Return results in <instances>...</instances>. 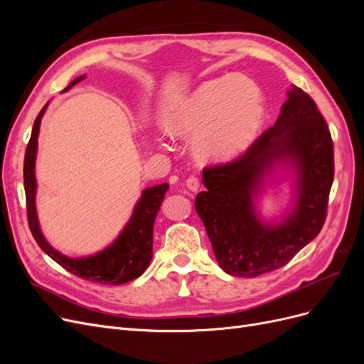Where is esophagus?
Here are the masks:
<instances>
[{"label": "esophagus", "instance_id": "obj_1", "mask_svg": "<svg viewBox=\"0 0 364 364\" xmlns=\"http://www.w3.org/2000/svg\"><path fill=\"white\" fill-rule=\"evenodd\" d=\"M185 185L190 191H197V190H199V186H200V179L197 178V176H190V178L186 179Z\"/></svg>", "mask_w": 364, "mask_h": 364}]
</instances>
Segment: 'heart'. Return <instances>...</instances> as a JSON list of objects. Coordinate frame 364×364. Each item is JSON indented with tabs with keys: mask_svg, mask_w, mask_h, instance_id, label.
<instances>
[{
	"mask_svg": "<svg viewBox=\"0 0 364 364\" xmlns=\"http://www.w3.org/2000/svg\"><path fill=\"white\" fill-rule=\"evenodd\" d=\"M264 118L261 90L246 77H223L203 83L173 107L165 127L174 136L193 138L203 162L229 161L246 151Z\"/></svg>",
	"mask_w": 364,
	"mask_h": 364,
	"instance_id": "1",
	"label": "heart"
}]
</instances>
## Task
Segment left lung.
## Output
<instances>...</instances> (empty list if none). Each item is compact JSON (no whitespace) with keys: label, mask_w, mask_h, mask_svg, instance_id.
Returning <instances> with one entry per match:
<instances>
[{"label":"left lung","mask_w":364,"mask_h":364,"mask_svg":"<svg viewBox=\"0 0 364 364\" xmlns=\"http://www.w3.org/2000/svg\"><path fill=\"white\" fill-rule=\"evenodd\" d=\"M298 165L300 199L279 227H264L251 196L274 160ZM334 181L331 132L313 98L293 87L277 123L232 161L203 168L206 190L196 197L218 266L238 278H257L285 266L321 232Z\"/></svg>","instance_id":"1"}]
</instances>
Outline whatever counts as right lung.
<instances>
[{
    "instance_id": "right-lung-1",
    "label": "right lung",
    "mask_w": 364,
    "mask_h": 364,
    "mask_svg": "<svg viewBox=\"0 0 364 364\" xmlns=\"http://www.w3.org/2000/svg\"><path fill=\"white\" fill-rule=\"evenodd\" d=\"M85 77H79L71 82L67 87L83 80ZM65 90V91H67ZM46 107L35 119L33 124L31 136L26 149L24 158V188H26V202H27V220L28 228L36 240L38 246L47 253L50 258L56 261L65 270L71 272L75 277L82 279L105 284V285H119L126 284L132 279L141 277L144 270L149 267L153 255V223L158 215L164 196L168 190V183H161L146 190L141 196V200L136 203L135 213L132 215L130 222L126 225L124 230L117 238L112 246H109L103 252L97 253L94 257L87 258H68L62 255L58 250H54L43 238L35 208V191H36V179H35V159L38 149V134L41 118L46 112Z\"/></svg>"
}]
</instances>
